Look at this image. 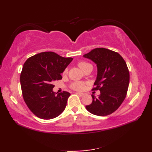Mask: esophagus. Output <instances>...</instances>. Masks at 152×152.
<instances>
[{
    "instance_id": "obj_1",
    "label": "esophagus",
    "mask_w": 152,
    "mask_h": 152,
    "mask_svg": "<svg viewBox=\"0 0 152 152\" xmlns=\"http://www.w3.org/2000/svg\"><path fill=\"white\" fill-rule=\"evenodd\" d=\"M76 94H78V95H80V96H84V93H76Z\"/></svg>"
}]
</instances>
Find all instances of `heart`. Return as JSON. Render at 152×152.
I'll return each mask as SVG.
<instances>
[{
    "label": "heart",
    "mask_w": 152,
    "mask_h": 152,
    "mask_svg": "<svg viewBox=\"0 0 152 152\" xmlns=\"http://www.w3.org/2000/svg\"><path fill=\"white\" fill-rule=\"evenodd\" d=\"M89 63L84 62V61H81V62H79L78 65L81 69H83L86 66L88 65H89ZM66 70H64V73H65ZM71 88L76 90V91H82V90L84 89L85 88V83L82 82H74L72 84H71Z\"/></svg>",
    "instance_id": "heart-1"
}]
</instances>
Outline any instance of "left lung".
<instances>
[{
  "instance_id": "1",
  "label": "left lung",
  "mask_w": 152,
  "mask_h": 152,
  "mask_svg": "<svg viewBox=\"0 0 152 152\" xmlns=\"http://www.w3.org/2000/svg\"><path fill=\"white\" fill-rule=\"evenodd\" d=\"M83 57L97 66V76L92 90H99V97L92 95L91 104L86 106L91 114L105 116L112 114L124 102L129 84V72L125 60L115 51L95 48Z\"/></svg>"
}]
</instances>
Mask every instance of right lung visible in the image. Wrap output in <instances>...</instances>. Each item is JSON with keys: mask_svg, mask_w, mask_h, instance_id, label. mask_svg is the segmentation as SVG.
<instances>
[{"mask_svg": "<svg viewBox=\"0 0 152 152\" xmlns=\"http://www.w3.org/2000/svg\"><path fill=\"white\" fill-rule=\"evenodd\" d=\"M52 51L34 55L25 61L20 75L22 95L28 108L38 118L51 119L65 109L70 93L53 91L56 80L72 61Z\"/></svg>", "mask_w": 152, "mask_h": 152, "instance_id": "1", "label": "right lung"}]
</instances>
